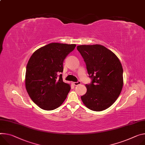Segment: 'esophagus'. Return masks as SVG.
Returning <instances> with one entry per match:
<instances>
[{"label":"esophagus","mask_w":145,"mask_h":145,"mask_svg":"<svg viewBox=\"0 0 145 145\" xmlns=\"http://www.w3.org/2000/svg\"><path fill=\"white\" fill-rule=\"evenodd\" d=\"M80 84H81V82H80V81H78L77 82H74L73 83V84L74 86H78V85H79Z\"/></svg>","instance_id":"34e87169"}]
</instances>
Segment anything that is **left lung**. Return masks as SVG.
Returning a JSON list of instances; mask_svg holds the SVG:
<instances>
[{
    "label": "left lung",
    "instance_id": "left-lung-1",
    "mask_svg": "<svg viewBox=\"0 0 145 145\" xmlns=\"http://www.w3.org/2000/svg\"><path fill=\"white\" fill-rule=\"evenodd\" d=\"M77 50L86 62L92 82L86 84L87 93L81 97L89 109L100 112L108 109L119 97L123 86V69L117 57L100 44L80 45Z\"/></svg>",
    "mask_w": 145,
    "mask_h": 145
}]
</instances>
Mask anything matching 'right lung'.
Listing matches in <instances>:
<instances>
[{
  "instance_id": "right-lung-1",
  "label": "right lung",
  "mask_w": 145,
  "mask_h": 145,
  "mask_svg": "<svg viewBox=\"0 0 145 145\" xmlns=\"http://www.w3.org/2000/svg\"><path fill=\"white\" fill-rule=\"evenodd\" d=\"M76 44L52 43L35 51L28 61L25 73L27 93L37 106L46 110L58 108L71 89L63 82V62Z\"/></svg>"
}]
</instances>
